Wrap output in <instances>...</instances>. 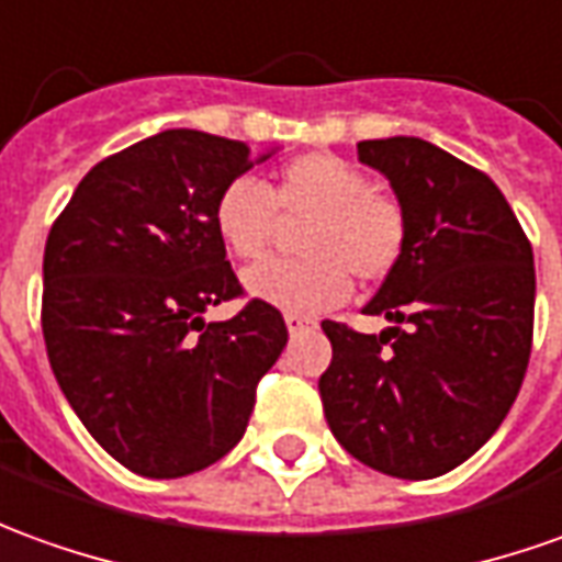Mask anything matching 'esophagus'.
<instances>
[{"mask_svg": "<svg viewBox=\"0 0 562 562\" xmlns=\"http://www.w3.org/2000/svg\"><path fill=\"white\" fill-rule=\"evenodd\" d=\"M284 324H288L290 336H296V333L308 330L315 321H308V318H303V315H293V312H290V315H284Z\"/></svg>", "mask_w": 562, "mask_h": 562, "instance_id": "obj_1", "label": "esophagus"}]
</instances>
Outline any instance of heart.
Instances as JSON below:
<instances>
[{
    "instance_id": "b5f03b06",
    "label": "heart",
    "mask_w": 562,
    "mask_h": 562,
    "mask_svg": "<svg viewBox=\"0 0 562 562\" xmlns=\"http://www.w3.org/2000/svg\"><path fill=\"white\" fill-rule=\"evenodd\" d=\"M281 220H308L296 241L305 259L259 262L244 274V288L293 315L346 303L351 274L363 284L385 281L404 257L409 232L401 201L373 189L358 165L330 153L288 161L272 192L250 177H238L216 195V238L244 262L269 250Z\"/></svg>"
}]
</instances>
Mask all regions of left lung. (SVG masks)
<instances>
[{
  "instance_id": "obj_1",
  "label": "left lung",
  "mask_w": 562,
  "mask_h": 562,
  "mask_svg": "<svg viewBox=\"0 0 562 562\" xmlns=\"http://www.w3.org/2000/svg\"><path fill=\"white\" fill-rule=\"evenodd\" d=\"M406 214V250L367 315L379 336L324 321L318 379L333 437L404 481L462 465L505 422L526 376L536 315L532 244L498 186L419 137L361 140Z\"/></svg>"
}]
</instances>
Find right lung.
<instances>
[{
  "mask_svg": "<svg viewBox=\"0 0 562 562\" xmlns=\"http://www.w3.org/2000/svg\"><path fill=\"white\" fill-rule=\"evenodd\" d=\"M247 168V143L161 131L97 161L48 232L42 336L57 385L97 443L143 477L220 462L288 346L281 312L262 300L201 318L244 293L214 204Z\"/></svg>",
  "mask_w": 562,
  "mask_h": 562,
  "instance_id": "1",
  "label": "right lung"
}]
</instances>
